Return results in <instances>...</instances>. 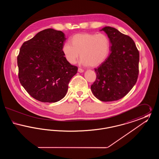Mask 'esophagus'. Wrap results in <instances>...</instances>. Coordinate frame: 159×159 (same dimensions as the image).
Segmentation results:
<instances>
[{
	"mask_svg": "<svg viewBox=\"0 0 159 159\" xmlns=\"http://www.w3.org/2000/svg\"><path fill=\"white\" fill-rule=\"evenodd\" d=\"M78 71L79 72V73H83V71H84V70H83V69L81 68H78Z\"/></svg>",
	"mask_w": 159,
	"mask_h": 159,
	"instance_id": "obj_1",
	"label": "esophagus"
}]
</instances>
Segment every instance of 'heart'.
<instances>
[{"instance_id":"1","label":"heart","mask_w":159,"mask_h":159,"mask_svg":"<svg viewBox=\"0 0 159 159\" xmlns=\"http://www.w3.org/2000/svg\"><path fill=\"white\" fill-rule=\"evenodd\" d=\"M110 50V42L104 34L81 33L74 35L71 43L67 42L62 51L70 64H75L80 53L81 62L86 66L97 67L104 62Z\"/></svg>"}]
</instances>
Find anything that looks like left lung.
<instances>
[{"label":"left lung","instance_id":"left-lung-1","mask_svg":"<svg viewBox=\"0 0 159 159\" xmlns=\"http://www.w3.org/2000/svg\"><path fill=\"white\" fill-rule=\"evenodd\" d=\"M111 43V53L98 67L91 91L100 101L122 98L135 84L139 74V53L133 39L116 29L105 27Z\"/></svg>","mask_w":159,"mask_h":159}]
</instances>
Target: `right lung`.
Masks as SVG:
<instances>
[{
  "instance_id": "1",
  "label": "right lung",
  "mask_w": 159,
  "mask_h": 159,
  "mask_svg": "<svg viewBox=\"0 0 159 159\" xmlns=\"http://www.w3.org/2000/svg\"><path fill=\"white\" fill-rule=\"evenodd\" d=\"M61 31L48 29L23 43L17 57L20 83L33 98L42 102L63 98L77 67L66 59Z\"/></svg>"
}]
</instances>
